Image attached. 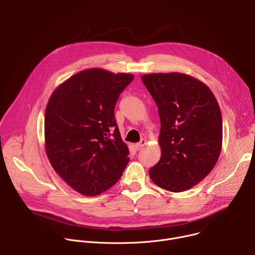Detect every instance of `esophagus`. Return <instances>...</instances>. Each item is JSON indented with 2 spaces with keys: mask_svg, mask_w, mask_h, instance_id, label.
I'll return each mask as SVG.
<instances>
[{
  "mask_svg": "<svg viewBox=\"0 0 255 255\" xmlns=\"http://www.w3.org/2000/svg\"><path fill=\"white\" fill-rule=\"evenodd\" d=\"M146 140H145V139H142L139 143H136L135 144V148L137 149V150H140V149H142L144 146H145V145H146Z\"/></svg>",
  "mask_w": 255,
  "mask_h": 255,
  "instance_id": "obj_1",
  "label": "esophagus"
}]
</instances>
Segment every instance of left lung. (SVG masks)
I'll return each instance as SVG.
<instances>
[{
  "mask_svg": "<svg viewBox=\"0 0 255 255\" xmlns=\"http://www.w3.org/2000/svg\"><path fill=\"white\" fill-rule=\"evenodd\" d=\"M160 118L159 161L149 169L153 183L169 192L192 189L216 165L222 149L220 107L201 81L180 72L141 77Z\"/></svg>",
  "mask_w": 255,
  "mask_h": 255,
  "instance_id": "8db88e82",
  "label": "left lung"
}]
</instances>
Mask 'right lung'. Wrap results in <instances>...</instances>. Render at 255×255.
I'll return each instance as SVG.
<instances>
[{
	"label": "right lung",
	"mask_w": 255,
	"mask_h": 255,
	"mask_svg": "<svg viewBox=\"0 0 255 255\" xmlns=\"http://www.w3.org/2000/svg\"><path fill=\"white\" fill-rule=\"evenodd\" d=\"M133 75L82 70L50 96L44 119L45 151L58 175L84 196L115 185L129 162L114 109Z\"/></svg>",
	"instance_id": "add662e5"
}]
</instances>
